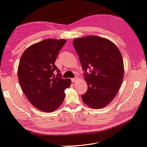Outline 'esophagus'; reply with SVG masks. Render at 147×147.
<instances>
[{"label":"esophagus","mask_w":147,"mask_h":147,"mask_svg":"<svg viewBox=\"0 0 147 147\" xmlns=\"http://www.w3.org/2000/svg\"><path fill=\"white\" fill-rule=\"evenodd\" d=\"M79 80V78H78V77H77V76H76V77H74V78H72L71 79V81H72V82H76L77 81H78Z\"/></svg>","instance_id":"34e87169"}]
</instances>
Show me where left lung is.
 <instances>
[{"label":"left lung","mask_w":147,"mask_h":147,"mask_svg":"<svg viewBox=\"0 0 147 147\" xmlns=\"http://www.w3.org/2000/svg\"><path fill=\"white\" fill-rule=\"evenodd\" d=\"M73 46L88 87L82 99L90 107L103 108L116 96L123 78L121 53L111 41L97 36L77 38Z\"/></svg>","instance_id":"obj_1"}]
</instances>
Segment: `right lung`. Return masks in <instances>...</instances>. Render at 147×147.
<instances>
[{
    "label": "right lung",
    "instance_id": "1",
    "mask_svg": "<svg viewBox=\"0 0 147 147\" xmlns=\"http://www.w3.org/2000/svg\"><path fill=\"white\" fill-rule=\"evenodd\" d=\"M65 42L63 39H46L31 45L23 53L18 65V81L26 96L34 107L46 113L62 105L65 89L71 84L70 79L62 78L55 65Z\"/></svg>",
    "mask_w": 147,
    "mask_h": 147
}]
</instances>
